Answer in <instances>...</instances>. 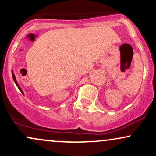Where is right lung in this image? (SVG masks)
Returning a JSON list of instances; mask_svg holds the SVG:
<instances>
[{"instance_id":"right-lung-1","label":"right lung","mask_w":156,"mask_h":156,"mask_svg":"<svg viewBox=\"0 0 156 156\" xmlns=\"http://www.w3.org/2000/svg\"><path fill=\"white\" fill-rule=\"evenodd\" d=\"M12 77H13V79H14V80H15V82L16 85H17V87H18V89H20V92H22V93H23V92L22 89H20V87H19V86H18V84H17V80H16L15 76V75H14V74H13V73H12Z\"/></svg>"}]
</instances>
